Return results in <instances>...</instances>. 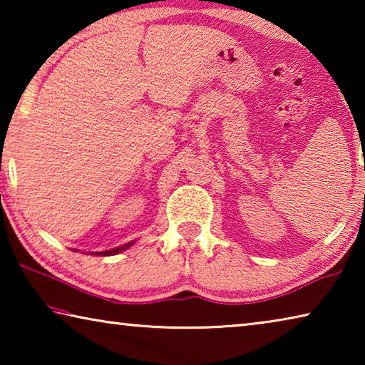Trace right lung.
<instances>
[{"label": "right lung", "instance_id": "add662e5", "mask_svg": "<svg viewBox=\"0 0 365 365\" xmlns=\"http://www.w3.org/2000/svg\"><path fill=\"white\" fill-rule=\"evenodd\" d=\"M133 245V242L123 245V246H119V248L115 250H109V251H101V252H91V255H98V256H114V255H119V252L125 251L127 248H130V246Z\"/></svg>", "mask_w": 365, "mask_h": 365}]
</instances>
